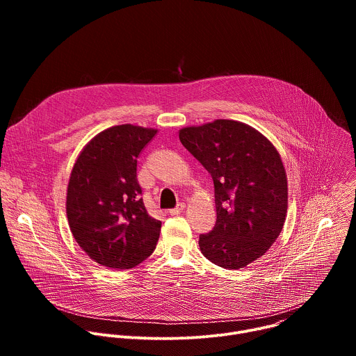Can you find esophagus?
<instances>
[{"label": "esophagus", "mask_w": 356, "mask_h": 356, "mask_svg": "<svg viewBox=\"0 0 356 356\" xmlns=\"http://www.w3.org/2000/svg\"><path fill=\"white\" fill-rule=\"evenodd\" d=\"M184 207H186L184 202H179V204H177L175 209L169 210V214H170V216H179V214L184 210Z\"/></svg>", "instance_id": "1"}]
</instances>
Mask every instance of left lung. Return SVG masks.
I'll return each mask as SVG.
<instances>
[{
    "label": "left lung",
    "mask_w": 356,
    "mask_h": 356,
    "mask_svg": "<svg viewBox=\"0 0 356 356\" xmlns=\"http://www.w3.org/2000/svg\"><path fill=\"white\" fill-rule=\"evenodd\" d=\"M179 138L214 181L217 221L200 234L201 253L221 268H245L272 246L286 220L287 179L277 150L232 120L183 128Z\"/></svg>",
    "instance_id": "left-lung-1"
}]
</instances>
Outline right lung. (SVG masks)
Masks as SVG:
<instances>
[{"label":"right lung","mask_w":356,"mask_h":356,"mask_svg":"<svg viewBox=\"0 0 356 356\" xmlns=\"http://www.w3.org/2000/svg\"><path fill=\"white\" fill-rule=\"evenodd\" d=\"M156 129L117 125L83 149L70 175L66 213L87 255L113 269H131L155 250L162 222L143 206L138 156Z\"/></svg>","instance_id":"right-lung-1"}]
</instances>
